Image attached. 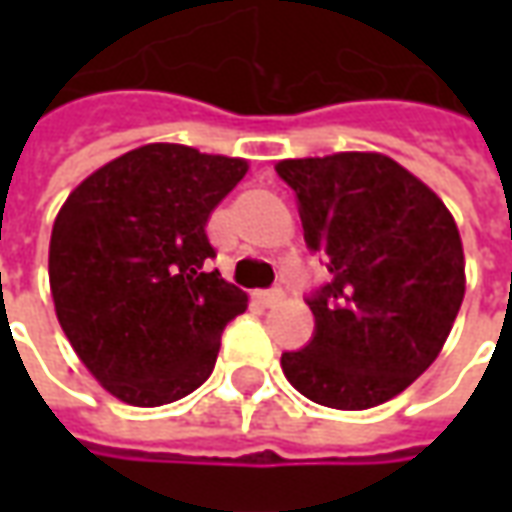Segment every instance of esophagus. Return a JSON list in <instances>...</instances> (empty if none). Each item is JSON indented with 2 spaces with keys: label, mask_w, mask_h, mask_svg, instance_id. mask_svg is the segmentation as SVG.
<instances>
[{
  "label": "esophagus",
  "mask_w": 512,
  "mask_h": 512,
  "mask_svg": "<svg viewBox=\"0 0 512 512\" xmlns=\"http://www.w3.org/2000/svg\"><path fill=\"white\" fill-rule=\"evenodd\" d=\"M282 296H285V293H282V290H255V293H252V299L257 301V304H263V307H274V304H279V301H282Z\"/></svg>",
  "instance_id": "esophagus-1"
}]
</instances>
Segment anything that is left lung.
<instances>
[{"instance_id":"1","label":"left lung","mask_w":512,"mask_h":512,"mask_svg":"<svg viewBox=\"0 0 512 512\" xmlns=\"http://www.w3.org/2000/svg\"><path fill=\"white\" fill-rule=\"evenodd\" d=\"M304 238L332 282L315 293V337L282 354L312 403L365 411L397 397L450 337L466 293L458 224L436 191L384 153L282 158Z\"/></svg>"}]
</instances>
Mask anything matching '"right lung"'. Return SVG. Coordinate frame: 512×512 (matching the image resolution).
I'll return each mask as SVG.
<instances>
[{"mask_svg": "<svg viewBox=\"0 0 512 512\" xmlns=\"http://www.w3.org/2000/svg\"><path fill=\"white\" fill-rule=\"evenodd\" d=\"M246 158L150 142L98 167L51 227L49 285L62 332L109 395L153 408L213 373L246 293L205 271V224Z\"/></svg>", "mask_w": 512, "mask_h": 512, "instance_id": "1", "label": "right lung"}]
</instances>
